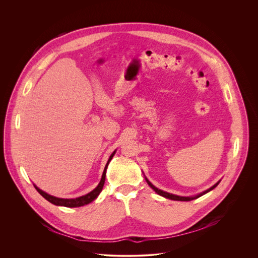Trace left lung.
Instances as JSON below:
<instances>
[{
	"mask_svg": "<svg viewBox=\"0 0 258 258\" xmlns=\"http://www.w3.org/2000/svg\"><path fill=\"white\" fill-rule=\"evenodd\" d=\"M146 178V180H147V182H148V185L158 194V195H160V196H162V197H165V198H167V199H170V200H176V201H191V200H194V199H197V198H199V197H201L202 195H204V194H206V193H208L209 191H211V190H213L218 183H219V181L220 180H218L214 186H212L211 188H209L208 190H206V191H204V192H202V193H200V194H198V195H196V196H194V197H181V196H177V195H173V194H170V193H167V192H164V191H162V190H159L158 188H156L155 186H153L152 183L147 179V177H145Z\"/></svg>",
	"mask_w": 258,
	"mask_h": 258,
	"instance_id": "1",
	"label": "left lung"
}]
</instances>
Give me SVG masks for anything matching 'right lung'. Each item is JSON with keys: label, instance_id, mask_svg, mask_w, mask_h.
Returning <instances> with one entry per match:
<instances>
[{"label": "right lung", "instance_id": "right-lung-1", "mask_svg": "<svg viewBox=\"0 0 258 258\" xmlns=\"http://www.w3.org/2000/svg\"><path fill=\"white\" fill-rule=\"evenodd\" d=\"M115 154V151L110 155L106 165H105V168H104V171H103V174H102V177H101V180L99 182V185L90 193H88L87 195H84V196H81V197H78V198H75V199H63V198H57V197H54V196H51L49 194H47L46 192L42 191L41 189H39L38 187H36L35 185L34 188L36 189V191H38L46 200H48L49 202H51L52 204L54 205H57V206H65V207H81V206H84V205H87L89 203H91L92 201H94L98 196L99 194L101 193L102 189H103V186H104V182H105V176H106V169L108 167V164L109 162L111 161L112 157L114 156Z\"/></svg>", "mask_w": 258, "mask_h": 258}]
</instances>
